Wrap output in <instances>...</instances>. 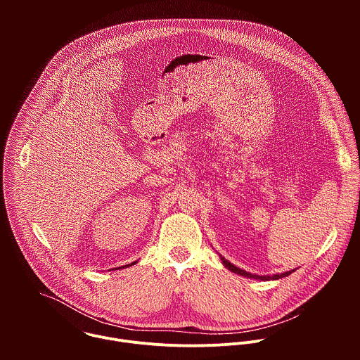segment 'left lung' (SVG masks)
I'll list each match as a JSON object with an SVG mask.
<instances>
[{
	"label": "left lung",
	"mask_w": 360,
	"mask_h": 360,
	"mask_svg": "<svg viewBox=\"0 0 360 360\" xmlns=\"http://www.w3.org/2000/svg\"><path fill=\"white\" fill-rule=\"evenodd\" d=\"M221 256V261H222V264H224V266L225 268H228L231 272H233V274H238V275H240V276H245V278H250V279H261V281H276V279H281V278H285V276H289L292 272H295V269H292V271H288V272H283V274H278V275H272V276H269V275H253V274H250V272H246V271H243V269H240V268H238V266H235L233 264H231L229 261H226L222 255H219Z\"/></svg>",
	"instance_id": "obj_1"
}]
</instances>
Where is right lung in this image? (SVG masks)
Masks as SVG:
<instances>
[{
  "label": "right lung",
  "mask_w": 360,
  "mask_h": 360,
  "mask_svg": "<svg viewBox=\"0 0 360 360\" xmlns=\"http://www.w3.org/2000/svg\"><path fill=\"white\" fill-rule=\"evenodd\" d=\"M136 264V261L135 262H132V264H129V265H125V266H132V265H135Z\"/></svg>",
  "instance_id": "right-lung-1"
}]
</instances>
